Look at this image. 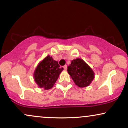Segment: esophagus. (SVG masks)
I'll return each mask as SVG.
<instances>
[{
    "instance_id": "obj_1",
    "label": "esophagus",
    "mask_w": 128,
    "mask_h": 128,
    "mask_svg": "<svg viewBox=\"0 0 128 128\" xmlns=\"http://www.w3.org/2000/svg\"><path fill=\"white\" fill-rule=\"evenodd\" d=\"M64 67V70H67V66L65 65V66H64V67Z\"/></svg>"
}]
</instances>
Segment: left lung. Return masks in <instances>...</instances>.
Listing matches in <instances>:
<instances>
[{
	"mask_svg": "<svg viewBox=\"0 0 128 128\" xmlns=\"http://www.w3.org/2000/svg\"><path fill=\"white\" fill-rule=\"evenodd\" d=\"M67 72L76 86L80 88L90 86L94 78V73L92 69L80 58L72 61L67 67Z\"/></svg>",
	"mask_w": 128,
	"mask_h": 128,
	"instance_id": "left-lung-1",
	"label": "left lung"
}]
</instances>
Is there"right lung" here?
<instances>
[{
    "mask_svg": "<svg viewBox=\"0 0 128 128\" xmlns=\"http://www.w3.org/2000/svg\"><path fill=\"white\" fill-rule=\"evenodd\" d=\"M63 70L58 61L52 56H47L36 67L34 73V79L40 88L49 90L53 87Z\"/></svg>",
    "mask_w": 128,
    "mask_h": 128,
    "instance_id": "right-lung-1",
    "label": "right lung"
}]
</instances>
